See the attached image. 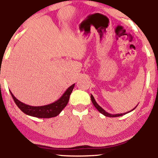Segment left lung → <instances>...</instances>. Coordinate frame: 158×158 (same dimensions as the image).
<instances>
[{"mask_svg": "<svg viewBox=\"0 0 158 158\" xmlns=\"http://www.w3.org/2000/svg\"><path fill=\"white\" fill-rule=\"evenodd\" d=\"M90 99H91V102H92V103H93L94 104V107H95L96 108H97V109L99 110V112H100L101 114H102L103 115H105V116H106V117H120V116H123V115H125V114H128V113H129V112H131V111H132V110H135V108H136V106L135 108H133V109L132 110H130V111H128V112H126V113H123V114H109V113H108V112L107 111H106V110H105L104 109H103L102 108H101L100 106H99V105L97 104V102H96V100H95V99H94V96L92 95H90Z\"/></svg>", "mask_w": 158, "mask_h": 158, "instance_id": "left-lung-1", "label": "left lung"}]
</instances>
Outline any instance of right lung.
Wrapping results in <instances>:
<instances>
[{
    "label": "right lung",
    "mask_w": 158,
    "mask_h": 158,
    "mask_svg": "<svg viewBox=\"0 0 158 158\" xmlns=\"http://www.w3.org/2000/svg\"><path fill=\"white\" fill-rule=\"evenodd\" d=\"M74 85L75 84L69 87L58 100L55 101L51 104L42 106H31L25 104V103L16 99L10 90V92L17 106L20 108V110H22L23 113L26 114L27 115L38 117V118H51V117H56V116L59 115L61 112V110L64 109L65 106H67L69 101V98H70L72 90L74 88Z\"/></svg>",
    "instance_id": "obj_1"
}]
</instances>
